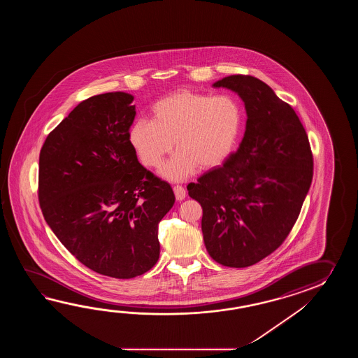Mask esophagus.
Here are the masks:
<instances>
[{
  "mask_svg": "<svg viewBox=\"0 0 358 358\" xmlns=\"http://www.w3.org/2000/svg\"><path fill=\"white\" fill-rule=\"evenodd\" d=\"M173 189H174V194H176V197L178 201H182V199L185 198V196H187L185 189L182 188V185H176Z\"/></svg>",
  "mask_w": 358,
  "mask_h": 358,
  "instance_id": "1",
  "label": "esophagus"
}]
</instances>
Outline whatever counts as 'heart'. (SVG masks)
<instances>
[{"instance_id": "obj_1", "label": "heart", "mask_w": 358, "mask_h": 358, "mask_svg": "<svg viewBox=\"0 0 358 358\" xmlns=\"http://www.w3.org/2000/svg\"><path fill=\"white\" fill-rule=\"evenodd\" d=\"M242 127V111L228 96L213 97L197 92H174L152 106V120L138 119L129 129V142L147 168H159L161 176L180 182L201 169L222 164L233 151Z\"/></svg>"}]
</instances>
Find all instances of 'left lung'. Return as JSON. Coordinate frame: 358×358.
Returning <instances> with one entry per match:
<instances>
[{
    "instance_id": "1",
    "label": "left lung",
    "mask_w": 358,
    "mask_h": 358,
    "mask_svg": "<svg viewBox=\"0 0 358 358\" xmlns=\"http://www.w3.org/2000/svg\"><path fill=\"white\" fill-rule=\"evenodd\" d=\"M213 85L243 101L245 131L222 166L187 188L203 210L208 255L222 266H251L273 253L296 224L311 187V147L294 110L262 80L230 76Z\"/></svg>"
}]
</instances>
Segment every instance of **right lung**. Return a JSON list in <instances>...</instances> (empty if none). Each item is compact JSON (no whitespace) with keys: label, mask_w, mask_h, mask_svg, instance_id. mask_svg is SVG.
I'll use <instances>...</instances> for the list:
<instances>
[{"label":"right lung","mask_w":358,"mask_h":358,"mask_svg":"<svg viewBox=\"0 0 358 358\" xmlns=\"http://www.w3.org/2000/svg\"><path fill=\"white\" fill-rule=\"evenodd\" d=\"M134 97L110 92L80 102L39 153V205L78 261L130 279L160 257L159 222L174 206L170 184L143 168L129 142Z\"/></svg>","instance_id":"obj_1"}]
</instances>
